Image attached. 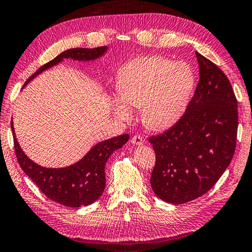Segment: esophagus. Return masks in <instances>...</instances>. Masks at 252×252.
<instances>
[{
  "label": "esophagus",
  "instance_id": "esophagus-1",
  "mask_svg": "<svg viewBox=\"0 0 252 252\" xmlns=\"http://www.w3.org/2000/svg\"><path fill=\"white\" fill-rule=\"evenodd\" d=\"M131 142H132L134 145H142L143 143H144V139H143L142 135L136 134V135H133V136L131 137Z\"/></svg>",
  "mask_w": 252,
  "mask_h": 252
}]
</instances>
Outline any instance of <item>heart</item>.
<instances>
[{"label": "heart", "mask_w": 252, "mask_h": 252, "mask_svg": "<svg viewBox=\"0 0 252 252\" xmlns=\"http://www.w3.org/2000/svg\"><path fill=\"white\" fill-rule=\"evenodd\" d=\"M193 88L194 75L187 64L159 56L137 58L119 72L117 94L122 102L113 103V110L122 120H130L129 107L142 108L147 127L166 129L184 115Z\"/></svg>", "instance_id": "obj_1"}]
</instances>
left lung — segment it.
I'll list each match as a JSON object with an SVG mask.
<instances>
[{
  "label": "left lung",
  "instance_id": "1",
  "mask_svg": "<svg viewBox=\"0 0 252 252\" xmlns=\"http://www.w3.org/2000/svg\"><path fill=\"white\" fill-rule=\"evenodd\" d=\"M200 80L180 119L152 135L155 151L152 189L159 199L182 204L213 188L233 159L237 142L238 109L224 72L195 52Z\"/></svg>",
  "mask_w": 252,
  "mask_h": 252
}]
</instances>
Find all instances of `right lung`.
Instances as JSON below:
<instances>
[{"instance_id": "add662e5", "label": "right lung", "mask_w": 252, "mask_h": 252, "mask_svg": "<svg viewBox=\"0 0 252 252\" xmlns=\"http://www.w3.org/2000/svg\"><path fill=\"white\" fill-rule=\"evenodd\" d=\"M106 49L107 47L94 49L75 48L64 51L53 60L39 67L28 78L25 85L39 73L56 65L63 59L71 58L74 60L90 61L102 56ZM11 126L14 137L15 154L25 174L36 184L48 199L61 205L75 209L83 205H90L99 199L106 186V162L113 152L120 149L129 140V134L112 137V139L98 143L76 164L65 167V168H46V167L34 164L24 154L15 137L13 121H11Z\"/></svg>"}]
</instances>
